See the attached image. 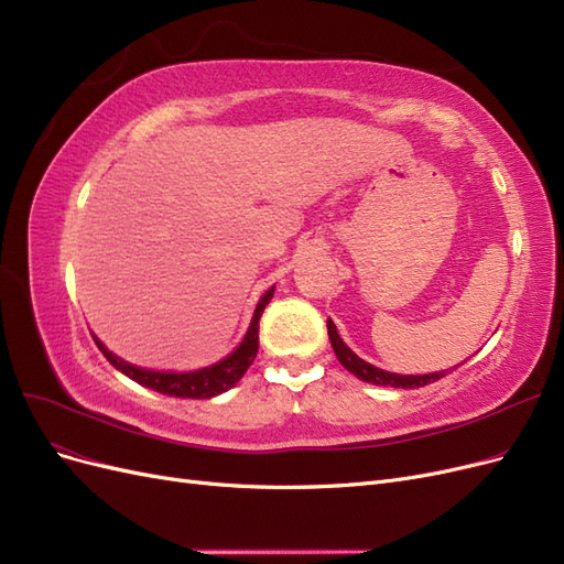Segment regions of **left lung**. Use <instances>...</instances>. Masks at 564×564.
<instances>
[{
    "label": "left lung",
    "mask_w": 564,
    "mask_h": 564,
    "mask_svg": "<svg viewBox=\"0 0 564 564\" xmlns=\"http://www.w3.org/2000/svg\"><path fill=\"white\" fill-rule=\"evenodd\" d=\"M327 332H329V340H332V348L338 357V362L344 365L350 373H355L357 379H362L367 383H373V386H390V388H421V386H429V383H435L440 381L442 377H445L447 371H435V373H423V377H404V373H390V371H383L379 367H373L365 360H360L344 340H340L338 332H336V324L332 319H327Z\"/></svg>",
    "instance_id": "left-lung-1"
}]
</instances>
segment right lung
<instances>
[{"label":"right lung","mask_w":564,"mask_h":564,"mask_svg":"<svg viewBox=\"0 0 564 564\" xmlns=\"http://www.w3.org/2000/svg\"><path fill=\"white\" fill-rule=\"evenodd\" d=\"M272 292L275 289H268L263 294V299L256 305V313L251 319V327L245 336V340L232 355H228L226 360H220L207 369L199 371H187V373H172V371H150V369H141L133 367L124 360H119L117 355H112L100 340L94 336L98 350L108 357V362L119 369L122 373H127L129 379H133L135 383H141L145 388H152L162 392V395H172V398H193V400H207L218 395V392H226L228 388H232L237 381L245 377V371L249 369V365L253 362L256 352H259V322L261 315L265 311V305L272 299Z\"/></svg>","instance_id":"right-lung-1"}]
</instances>
